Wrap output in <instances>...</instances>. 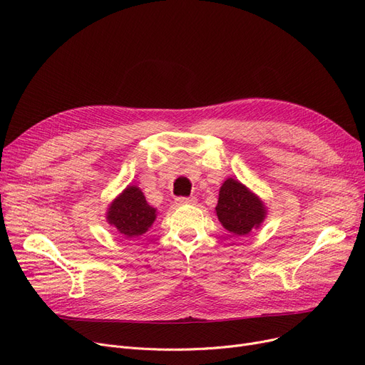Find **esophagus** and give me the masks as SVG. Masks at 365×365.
<instances>
[{
    "mask_svg": "<svg viewBox=\"0 0 365 365\" xmlns=\"http://www.w3.org/2000/svg\"><path fill=\"white\" fill-rule=\"evenodd\" d=\"M176 204L178 205H194V204H197V198L195 197H189V198H183V197H180V198H176Z\"/></svg>",
    "mask_w": 365,
    "mask_h": 365,
    "instance_id": "obj_1",
    "label": "esophagus"
}]
</instances>
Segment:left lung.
<instances>
[{
  "mask_svg": "<svg viewBox=\"0 0 365 365\" xmlns=\"http://www.w3.org/2000/svg\"><path fill=\"white\" fill-rule=\"evenodd\" d=\"M216 215L226 231L242 237L262 225L266 217V207L247 186L229 178L220 187Z\"/></svg>",
  "mask_w": 365,
  "mask_h": 365,
  "instance_id": "left-lung-1",
  "label": "left lung"
}]
</instances>
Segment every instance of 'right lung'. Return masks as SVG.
<instances>
[{
  "instance_id": "add662e5",
  "label": "right lung",
  "mask_w": 365,
  "mask_h": 365,
  "mask_svg": "<svg viewBox=\"0 0 365 365\" xmlns=\"http://www.w3.org/2000/svg\"><path fill=\"white\" fill-rule=\"evenodd\" d=\"M157 217V208L148 204L138 186H127L112 201L108 208L106 219L109 225L127 238H136L145 234Z\"/></svg>"
}]
</instances>
